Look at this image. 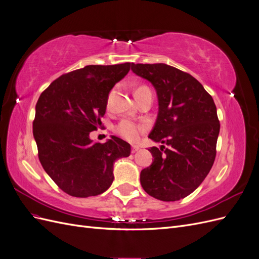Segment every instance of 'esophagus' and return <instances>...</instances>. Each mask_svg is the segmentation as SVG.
Listing matches in <instances>:
<instances>
[{
  "label": "esophagus",
  "mask_w": 259,
  "mask_h": 259,
  "mask_svg": "<svg viewBox=\"0 0 259 259\" xmlns=\"http://www.w3.org/2000/svg\"><path fill=\"white\" fill-rule=\"evenodd\" d=\"M139 146H136V145H134V146H132V153H135V152H137L138 150H139Z\"/></svg>",
  "instance_id": "obj_1"
}]
</instances>
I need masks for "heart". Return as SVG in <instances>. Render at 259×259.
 <instances>
[{
	"mask_svg": "<svg viewBox=\"0 0 259 259\" xmlns=\"http://www.w3.org/2000/svg\"><path fill=\"white\" fill-rule=\"evenodd\" d=\"M143 88V86H142ZM138 88L137 90L142 89ZM136 90V91H137ZM111 95L109 96V101H110ZM145 131V126L142 124H138L134 121L125 119L122 120L119 124L115 126V132L119 134L121 137H123L124 139L128 140V142H136V140L139 138V135Z\"/></svg>",
	"mask_w": 259,
	"mask_h": 259,
	"instance_id": "1",
	"label": "heart"
}]
</instances>
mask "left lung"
I'll list each match as a JSON object with an SVG mask.
<instances>
[{
    "instance_id": "obj_1",
    "label": "left lung",
    "mask_w": 259,
    "mask_h": 259,
    "mask_svg": "<svg viewBox=\"0 0 259 259\" xmlns=\"http://www.w3.org/2000/svg\"><path fill=\"white\" fill-rule=\"evenodd\" d=\"M132 71L150 82L158 96V116L148 137L167 146L148 149L153 161L140 171V184L158 200L184 199L215 161L221 124L214 100L192 75L171 66L132 64Z\"/></svg>"
}]
</instances>
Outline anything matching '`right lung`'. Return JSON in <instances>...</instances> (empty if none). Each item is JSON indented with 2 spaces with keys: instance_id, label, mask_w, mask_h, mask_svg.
<instances>
[{
  "instance_id": "1",
  "label": "right lung",
  "mask_w": 259,
  "mask_h": 259,
  "mask_svg": "<svg viewBox=\"0 0 259 259\" xmlns=\"http://www.w3.org/2000/svg\"><path fill=\"white\" fill-rule=\"evenodd\" d=\"M131 62L86 66L59 76L35 106L33 137L44 170L62 191L76 198L105 192L113 182V164L126 158L131 145L111 136L94 143L106 113L109 93L130 71Z\"/></svg>"
}]
</instances>
